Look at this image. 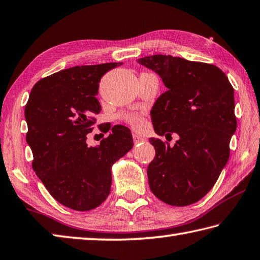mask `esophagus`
I'll use <instances>...</instances> for the list:
<instances>
[{
  "label": "esophagus",
  "mask_w": 260,
  "mask_h": 260,
  "mask_svg": "<svg viewBox=\"0 0 260 260\" xmlns=\"http://www.w3.org/2000/svg\"><path fill=\"white\" fill-rule=\"evenodd\" d=\"M133 141H134L135 144H140V143L144 142L145 140H144V138H142V136H141V135L136 134V133H133Z\"/></svg>",
  "instance_id": "1"
}]
</instances>
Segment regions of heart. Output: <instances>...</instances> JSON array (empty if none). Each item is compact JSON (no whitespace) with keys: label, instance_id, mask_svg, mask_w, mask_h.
Instances as JSON below:
<instances>
[{"label":"heart","instance_id":"1","mask_svg":"<svg viewBox=\"0 0 260 260\" xmlns=\"http://www.w3.org/2000/svg\"><path fill=\"white\" fill-rule=\"evenodd\" d=\"M122 118L135 129H142L145 125L144 117L140 114H126Z\"/></svg>","mask_w":260,"mask_h":260}]
</instances>
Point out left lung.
Masks as SVG:
<instances>
[{
    "label": "left lung",
    "mask_w": 260,
    "mask_h": 260,
    "mask_svg": "<svg viewBox=\"0 0 260 260\" xmlns=\"http://www.w3.org/2000/svg\"><path fill=\"white\" fill-rule=\"evenodd\" d=\"M138 62L157 73L167 87L151 109L155 133L179 138L173 146L149 140L155 149L146 172L150 188L167 205H192L211 190L229 160L237 129L234 89L214 64L162 54Z\"/></svg>",
    "instance_id": "1"
}]
</instances>
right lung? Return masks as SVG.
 <instances>
[{"label":"right lung","instance_id":"add662e5","mask_svg":"<svg viewBox=\"0 0 260 260\" xmlns=\"http://www.w3.org/2000/svg\"><path fill=\"white\" fill-rule=\"evenodd\" d=\"M122 62L76 66L42 78L25 108L26 140L34 155L32 169L54 199L77 211L92 210L110 193L111 167L133 148L131 131L107 125L109 135L88 146L101 110L95 95L107 72Z\"/></svg>","mask_w":260,"mask_h":260}]
</instances>
